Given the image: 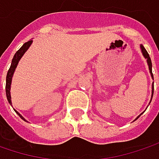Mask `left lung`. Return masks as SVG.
<instances>
[{
	"label": "left lung",
	"mask_w": 159,
	"mask_h": 159,
	"mask_svg": "<svg viewBox=\"0 0 159 159\" xmlns=\"http://www.w3.org/2000/svg\"><path fill=\"white\" fill-rule=\"evenodd\" d=\"M140 49H141V53H142L143 57H144L145 58L147 59V64H148V69H149L150 75H151L152 79L154 80V77H153V74H152V63H151V59H150V57H149V55H148V53L147 52V50L145 49V48L143 47V45H140ZM153 93H154V83L152 84V94H151V99H150V102H149V103L151 102V100H152V97H153ZM142 113H143V112H142ZM142 113H141V114H142ZM141 114H140V115H141ZM140 115H139V116L137 117L134 120H136L137 119H139Z\"/></svg>",
	"instance_id": "left-lung-1"
}]
</instances>
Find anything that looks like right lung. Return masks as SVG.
Masks as SVG:
<instances>
[{"label":"right lung","mask_w":159,"mask_h":159,"mask_svg":"<svg viewBox=\"0 0 159 159\" xmlns=\"http://www.w3.org/2000/svg\"><path fill=\"white\" fill-rule=\"evenodd\" d=\"M33 40L32 39H30V40H29L28 42H26L25 44H23V46L18 50V51L15 53L14 57H13V58H12V61H11V67H10V69L8 71V73H7V76H6V96H7V100H8V102H9V103L11 105L12 103H11V80H12V76H13V75H14V72L16 70V67H17V66H18V64H19V62L20 60L21 59V57H23V55L25 54V52L27 51L28 49H29V48L30 47V45L32 44ZM15 112L19 115V116L20 117L22 120H23L24 121H27V122H29L28 120H26V119L24 118L19 111H17L16 110L14 109Z\"/></svg>","instance_id":"right-lung-1"}]
</instances>
